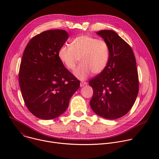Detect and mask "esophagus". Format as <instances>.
I'll list each match as a JSON object with an SVG mask.
<instances>
[{
    "label": "esophagus",
    "mask_w": 159,
    "mask_h": 159,
    "mask_svg": "<svg viewBox=\"0 0 159 159\" xmlns=\"http://www.w3.org/2000/svg\"><path fill=\"white\" fill-rule=\"evenodd\" d=\"M86 84H87V82H84V81L80 82V87H83V86H84V85H86Z\"/></svg>",
    "instance_id": "esophagus-1"
}]
</instances>
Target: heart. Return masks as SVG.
Listing matches in <instances>:
<instances>
[{
  "instance_id": "obj_1",
  "label": "heart",
  "mask_w": 159,
  "mask_h": 159,
  "mask_svg": "<svg viewBox=\"0 0 159 159\" xmlns=\"http://www.w3.org/2000/svg\"><path fill=\"white\" fill-rule=\"evenodd\" d=\"M58 57L68 70H73L80 58L82 63L74 70V75L85 80L93 72L101 73L109 60L108 43L102 39L88 35L75 38L71 44H63L58 50Z\"/></svg>"
}]
</instances>
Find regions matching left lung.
I'll return each instance as SVG.
<instances>
[{
  "label": "left lung",
  "instance_id": "left-lung-1",
  "mask_svg": "<svg viewBox=\"0 0 159 159\" xmlns=\"http://www.w3.org/2000/svg\"><path fill=\"white\" fill-rule=\"evenodd\" d=\"M97 34L108 43L110 55L104 71L89 82L93 89L90 105L98 115L115 120L127 114L137 99V63L132 48L116 32L101 30Z\"/></svg>",
  "mask_w": 159,
  "mask_h": 159
}]
</instances>
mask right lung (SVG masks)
<instances>
[{
	"instance_id": "1",
	"label": "right lung",
	"mask_w": 159,
	"mask_h": 159,
	"mask_svg": "<svg viewBox=\"0 0 159 159\" xmlns=\"http://www.w3.org/2000/svg\"><path fill=\"white\" fill-rule=\"evenodd\" d=\"M69 38L63 30L45 31L34 36L25 48L19 67V83L28 110L42 120L57 118L66 111L80 81L58 57Z\"/></svg>"
}]
</instances>
